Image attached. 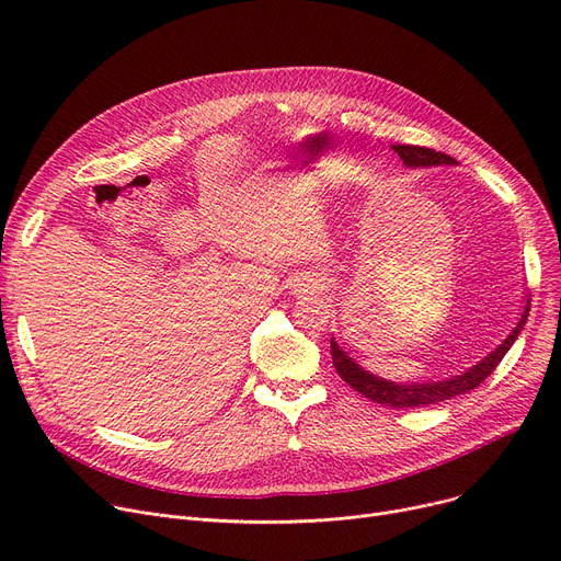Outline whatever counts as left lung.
<instances>
[{
  "instance_id": "8db88e82",
  "label": "left lung",
  "mask_w": 561,
  "mask_h": 561,
  "mask_svg": "<svg viewBox=\"0 0 561 561\" xmlns=\"http://www.w3.org/2000/svg\"><path fill=\"white\" fill-rule=\"evenodd\" d=\"M393 150L398 152V157L402 159L404 165L419 168V165H440V163H455L453 157L430 150V147H421V145H393ZM527 311L523 313L520 322L514 328V332L503 341V345H497L489 357H484L478 366H473L470 370H466L463 375H457L453 379L446 381H427V385H396V381H387L381 377H375L370 373H366L364 368H359V364L352 362L345 352L339 347V343L332 339V362L336 373L341 375L343 381L355 389L357 393H362L364 398H370L377 404H387L393 409H402V407H427V404H436L450 400L455 396L468 393L478 389L482 381L495 370V366L503 362V357L507 355V350L514 345V341L518 339L525 320H527Z\"/></svg>"
}]
</instances>
